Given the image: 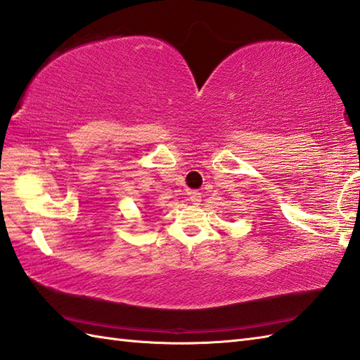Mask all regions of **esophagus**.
I'll list each match as a JSON object with an SVG mask.
<instances>
[{
    "instance_id": "1",
    "label": "esophagus",
    "mask_w": 360,
    "mask_h": 360,
    "mask_svg": "<svg viewBox=\"0 0 360 360\" xmlns=\"http://www.w3.org/2000/svg\"><path fill=\"white\" fill-rule=\"evenodd\" d=\"M189 202L193 205H200L202 202V194L198 193V191H193V193L189 194Z\"/></svg>"
}]
</instances>
